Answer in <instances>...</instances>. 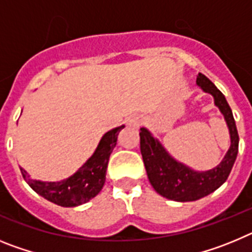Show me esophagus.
<instances>
[{
    "instance_id": "esophagus-1",
    "label": "esophagus",
    "mask_w": 252,
    "mask_h": 252,
    "mask_svg": "<svg viewBox=\"0 0 252 252\" xmlns=\"http://www.w3.org/2000/svg\"><path fill=\"white\" fill-rule=\"evenodd\" d=\"M141 124L142 119L140 116H132V117H130V119L127 120V125L128 126H132V127H139Z\"/></svg>"
}]
</instances>
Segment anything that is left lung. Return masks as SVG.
Here are the masks:
<instances>
[{"label": "left lung", "instance_id": "obj_1", "mask_svg": "<svg viewBox=\"0 0 252 252\" xmlns=\"http://www.w3.org/2000/svg\"><path fill=\"white\" fill-rule=\"evenodd\" d=\"M195 83L203 92L212 95L230 132V149L217 166L206 171L193 170L171 157L148 128H140V149L149 182L160 195L177 202L197 201L215 192L227 180L239 153V133L224 95L202 73H198Z\"/></svg>", "mask_w": 252, "mask_h": 252}]
</instances>
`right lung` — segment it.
I'll list each match as a JSON object with an SVG mask.
<instances>
[{
	"label": "right lung",
	"mask_w": 252,
	"mask_h": 252,
	"mask_svg": "<svg viewBox=\"0 0 252 252\" xmlns=\"http://www.w3.org/2000/svg\"><path fill=\"white\" fill-rule=\"evenodd\" d=\"M125 125L107 131L92 157L66 179L60 182H43L31 179L25 169L20 166L26 183L39 195L62 207H77L90 202L102 190L106 182L108 159L117 144V136Z\"/></svg>",
	"instance_id": "add662e5"
}]
</instances>
